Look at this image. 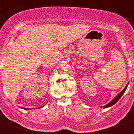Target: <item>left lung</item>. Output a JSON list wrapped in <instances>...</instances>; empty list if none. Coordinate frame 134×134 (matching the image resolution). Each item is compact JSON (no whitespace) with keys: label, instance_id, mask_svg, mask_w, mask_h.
I'll use <instances>...</instances> for the list:
<instances>
[{"label":"left lung","instance_id":"obj_1","mask_svg":"<svg viewBox=\"0 0 134 134\" xmlns=\"http://www.w3.org/2000/svg\"><path fill=\"white\" fill-rule=\"evenodd\" d=\"M128 84L126 85V87H125V88L124 89V90H122V91H121V93H119V94H117V96H116V97H115V98H113V99L111 101V102H109V103L108 104H107V105H106V106H103L104 108H108V107H109V106H113V104H115L116 102H117V101H118L120 99V98H121V97H122V94H124V93L125 92L126 90L127 87H128Z\"/></svg>","mask_w":134,"mask_h":134}]
</instances>
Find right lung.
Returning a JSON list of instances; mask_svg holds the SVG:
<instances>
[{"mask_svg":"<svg viewBox=\"0 0 134 134\" xmlns=\"http://www.w3.org/2000/svg\"><path fill=\"white\" fill-rule=\"evenodd\" d=\"M23 109H27V108H23Z\"/></svg>","mask_w":134,"mask_h":134,"instance_id":"add662e5","label":"right lung"}]
</instances>
